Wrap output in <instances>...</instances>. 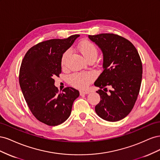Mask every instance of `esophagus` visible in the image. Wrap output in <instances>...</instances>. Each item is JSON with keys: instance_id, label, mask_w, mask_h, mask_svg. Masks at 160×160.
I'll use <instances>...</instances> for the list:
<instances>
[{"instance_id": "obj_1", "label": "esophagus", "mask_w": 160, "mask_h": 160, "mask_svg": "<svg viewBox=\"0 0 160 160\" xmlns=\"http://www.w3.org/2000/svg\"><path fill=\"white\" fill-rule=\"evenodd\" d=\"M79 93H80V95H86V94H89V91H80Z\"/></svg>"}]
</instances>
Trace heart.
I'll return each instance as SVG.
<instances>
[{"label": "heart", "mask_w": 160, "mask_h": 160, "mask_svg": "<svg viewBox=\"0 0 160 160\" xmlns=\"http://www.w3.org/2000/svg\"><path fill=\"white\" fill-rule=\"evenodd\" d=\"M78 50L87 61L91 58L96 59L98 57V51L97 47L93 42L85 40L80 42L78 46ZM70 54V51L67 50L62 55L61 64L62 67H65L67 59ZM94 79V76L90 72H76L70 76V82L74 87L80 89L88 88L91 82Z\"/></svg>", "instance_id": "1"}]
</instances>
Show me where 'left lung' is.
Here are the masks:
<instances>
[{"instance_id": "1", "label": "left lung", "mask_w": 160, "mask_h": 160, "mask_svg": "<svg viewBox=\"0 0 160 160\" xmlns=\"http://www.w3.org/2000/svg\"><path fill=\"white\" fill-rule=\"evenodd\" d=\"M103 52V71L95 82L101 98L95 112L108 122H118L131 112L137 100L142 79V63L134 45L112 33L89 35ZM112 88L107 93V88ZM104 90H102V89Z\"/></svg>"}]
</instances>
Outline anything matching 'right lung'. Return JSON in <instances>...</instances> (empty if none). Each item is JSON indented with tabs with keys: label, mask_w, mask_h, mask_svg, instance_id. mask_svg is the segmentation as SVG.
<instances>
[{
	"label": "right lung",
	"mask_w": 160,
	"mask_h": 160,
	"mask_svg": "<svg viewBox=\"0 0 160 160\" xmlns=\"http://www.w3.org/2000/svg\"><path fill=\"white\" fill-rule=\"evenodd\" d=\"M79 35L65 39H51L38 43L24 57L19 71V84L32 115L50 126L60 125L69 118L79 92L66 88L58 93L55 77L61 72L62 55Z\"/></svg>",
	"instance_id": "obj_1"
}]
</instances>
